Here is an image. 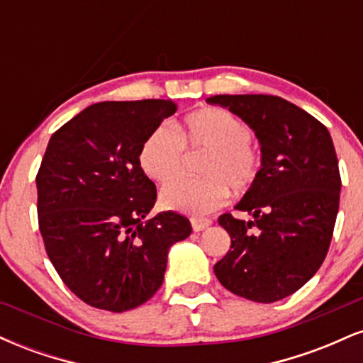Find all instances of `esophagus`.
<instances>
[{"label": "esophagus", "mask_w": 363, "mask_h": 363, "mask_svg": "<svg viewBox=\"0 0 363 363\" xmlns=\"http://www.w3.org/2000/svg\"><path fill=\"white\" fill-rule=\"evenodd\" d=\"M191 225H193V230L194 232H201L205 230L211 225L210 218H191Z\"/></svg>", "instance_id": "34e87169"}]
</instances>
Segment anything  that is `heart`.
Here are the masks:
<instances>
[{
	"instance_id": "obj_1",
	"label": "heart",
	"mask_w": 363,
	"mask_h": 363,
	"mask_svg": "<svg viewBox=\"0 0 363 363\" xmlns=\"http://www.w3.org/2000/svg\"><path fill=\"white\" fill-rule=\"evenodd\" d=\"M249 124L225 109H203L186 116L177 128L160 124L140 148V165L150 179L167 182L181 170L184 148L205 150L199 179H176L162 189L167 210L201 216L225 203L228 187L234 193L251 189L257 181L261 157L252 145Z\"/></svg>"
}]
</instances>
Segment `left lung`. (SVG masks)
<instances>
[{"mask_svg":"<svg viewBox=\"0 0 363 363\" xmlns=\"http://www.w3.org/2000/svg\"><path fill=\"white\" fill-rule=\"evenodd\" d=\"M206 102L245 121L261 145L259 176L235 205L252 218L220 216L232 244L215 274L247 301H281L314 277L331 244L341 189L331 135L274 95H215Z\"/></svg>","mask_w":363,"mask_h":363,"instance_id":"8db88e82","label":"left lung"}]
</instances>
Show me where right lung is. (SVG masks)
I'll return each mask as SVG.
<instances>
[{"mask_svg":"<svg viewBox=\"0 0 363 363\" xmlns=\"http://www.w3.org/2000/svg\"><path fill=\"white\" fill-rule=\"evenodd\" d=\"M176 111L160 99L99 102L49 140L35 177L39 230L61 280L91 307L124 312L150 301L170 245L193 230L174 211L145 220L157 187L140 148Z\"/></svg>","mask_w":363,"mask_h":363,"instance_id":"1","label":"right lung"}]
</instances>
